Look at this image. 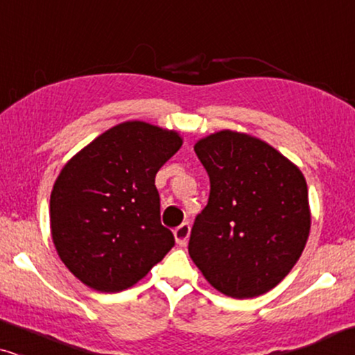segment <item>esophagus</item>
I'll return each instance as SVG.
<instances>
[{
    "label": "esophagus",
    "instance_id": "esophagus-1",
    "mask_svg": "<svg viewBox=\"0 0 355 355\" xmlns=\"http://www.w3.org/2000/svg\"><path fill=\"white\" fill-rule=\"evenodd\" d=\"M189 234H191V226H189V223H182L181 226H178L176 230H174V237H176V242L179 245L187 244Z\"/></svg>",
    "mask_w": 355,
    "mask_h": 355
}]
</instances>
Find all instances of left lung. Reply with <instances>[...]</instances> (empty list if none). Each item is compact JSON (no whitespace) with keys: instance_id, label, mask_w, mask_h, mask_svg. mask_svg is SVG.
<instances>
[{"instance_id":"left-lung-1","label":"left lung","mask_w":355,"mask_h":355,"mask_svg":"<svg viewBox=\"0 0 355 355\" xmlns=\"http://www.w3.org/2000/svg\"><path fill=\"white\" fill-rule=\"evenodd\" d=\"M210 196L189 254L208 283L234 299L268 293L293 270L310 231L300 169L263 140L221 130L196 144Z\"/></svg>"}]
</instances>
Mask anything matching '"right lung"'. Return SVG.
<instances>
[{
    "label": "right lung",
    "instance_id": "right-lung-1",
    "mask_svg": "<svg viewBox=\"0 0 355 355\" xmlns=\"http://www.w3.org/2000/svg\"><path fill=\"white\" fill-rule=\"evenodd\" d=\"M181 145L174 130L128 121L61 169L50 198L53 242L89 288L128 289L171 250L174 236L162 225L155 176Z\"/></svg>",
    "mask_w": 355,
    "mask_h": 355
}]
</instances>
